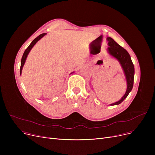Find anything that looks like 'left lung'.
Segmentation results:
<instances>
[{
  "label": "left lung",
  "mask_w": 155,
  "mask_h": 155,
  "mask_svg": "<svg viewBox=\"0 0 155 155\" xmlns=\"http://www.w3.org/2000/svg\"><path fill=\"white\" fill-rule=\"evenodd\" d=\"M107 40L108 41L109 46L107 48V51L110 56H111L112 58L116 59L119 62L124 73L127 82V89L123 97L119 101L110 104V105H115L120 104L126 98L129 94L131 92L134 84V67L131 60V56L124 48L118 45L110 37H107Z\"/></svg>",
  "instance_id": "left-lung-1"
}]
</instances>
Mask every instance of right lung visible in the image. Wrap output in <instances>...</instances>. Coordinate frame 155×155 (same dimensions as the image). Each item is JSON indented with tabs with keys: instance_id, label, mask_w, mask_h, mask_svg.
Listing matches in <instances>:
<instances>
[{
	"instance_id": "1",
	"label": "right lung",
	"mask_w": 155,
	"mask_h": 155,
	"mask_svg": "<svg viewBox=\"0 0 155 155\" xmlns=\"http://www.w3.org/2000/svg\"><path fill=\"white\" fill-rule=\"evenodd\" d=\"M46 35V33H43L41 35H39L37 38H36L33 41H32L31 42V43L29 45V46L27 48V49L25 50V51L24 52V54L22 55V59H21V68H20V74L21 75V73H22L23 66L24 65V63H25V62H26V58H27V57H28V55L30 51L31 50V49L32 48V47H33L36 45V43L39 40H40L43 36H45ZM73 73V72H72L71 73ZM71 73H70V74H71Z\"/></svg>"
}]
</instances>
